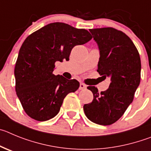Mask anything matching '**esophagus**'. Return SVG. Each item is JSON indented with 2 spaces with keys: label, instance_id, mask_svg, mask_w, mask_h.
Returning <instances> with one entry per match:
<instances>
[{
  "label": "esophagus",
  "instance_id": "obj_1",
  "mask_svg": "<svg viewBox=\"0 0 151 151\" xmlns=\"http://www.w3.org/2000/svg\"><path fill=\"white\" fill-rule=\"evenodd\" d=\"M79 89H81V90H83V89H86V86L84 83H81V84H80V88H79Z\"/></svg>",
  "mask_w": 151,
  "mask_h": 151
}]
</instances>
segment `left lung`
Wrapping results in <instances>:
<instances>
[{
    "label": "left lung",
    "instance_id": "left-lung-1",
    "mask_svg": "<svg viewBox=\"0 0 151 151\" xmlns=\"http://www.w3.org/2000/svg\"><path fill=\"white\" fill-rule=\"evenodd\" d=\"M89 32L100 54L97 71L110 77L111 83L101 92L95 86H88L93 100L84 104L83 110L89 120L108 126L117 121L132 102L141 80V59L133 42L121 31L101 28Z\"/></svg>",
    "mask_w": 151,
    "mask_h": 151
}]
</instances>
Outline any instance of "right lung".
Returning a JSON list of instances; mask_svg holds the SVG:
<instances>
[{
	"label": "right lung",
	"mask_w": 151,
	"mask_h": 151,
	"mask_svg": "<svg viewBox=\"0 0 151 151\" xmlns=\"http://www.w3.org/2000/svg\"><path fill=\"white\" fill-rule=\"evenodd\" d=\"M92 39L86 29L53 22L32 33L22 43L15 66L16 92L32 119L46 121L58 114L64 99L80 86L77 80L52 74L56 62L69 60L73 47Z\"/></svg>",
	"instance_id": "1"
}]
</instances>
